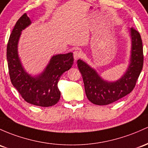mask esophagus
Segmentation results:
<instances>
[{"label": "esophagus", "instance_id": "esophagus-1", "mask_svg": "<svg viewBox=\"0 0 148 148\" xmlns=\"http://www.w3.org/2000/svg\"><path fill=\"white\" fill-rule=\"evenodd\" d=\"M80 56H81V53H80V51L75 50L73 52V57H74L75 61H76V60L78 59Z\"/></svg>", "mask_w": 148, "mask_h": 148}]
</instances>
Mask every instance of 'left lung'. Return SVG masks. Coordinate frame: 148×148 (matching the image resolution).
Listing matches in <instances>:
<instances>
[{"mask_svg": "<svg viewBox=\"0 0 148 148\" xmlns=\"http://www.w3.org/2000/svg\"><path fill=\"white\" fill-rule=\"evenodd\" d=\"M131 39L129 64L124 74L116 81L103 79L95 68L82 60H77V66L83 79L87 99L97 105H107L131 92L143 66V42L139 32L130 29Z\"/></svg>", "mask_w": 148, "mask_h": 148, "instance_id": "8db88e82", "label": "left lung"}]
</instances>
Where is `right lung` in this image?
Here are the masks:
<instances>
[{
    "label": "right lung",
    "instance_id": "right-lung-1",
    "mask_svg": "<svg viewBox=\"0 0 148 148\" xmlns=\"http://www.w3.org/2000/svg\"><path fill=\"white\" fill-rule=\"evenodd\" d=\"M32 24L27 14L17 20L10 36L7 47V61L12 85L27 102L35 106H51L60 99L58 87L60 77L73 64L72 52L53 55L41 73L32 75L23 67L18 54L21 33Z\"/></svg>",
    "mask_w": 148,
    "mask_h": 148
}]
</instances>
